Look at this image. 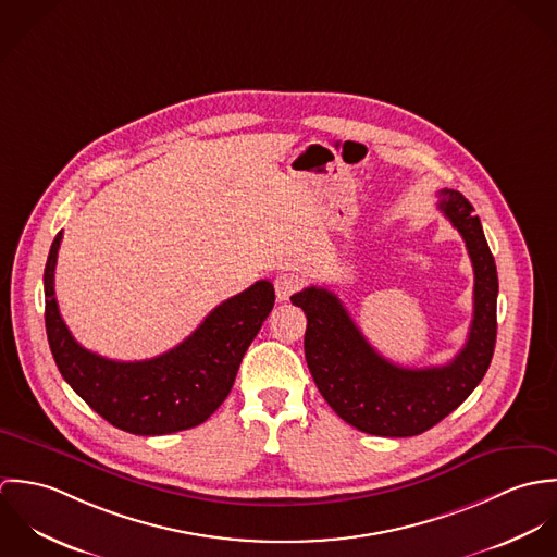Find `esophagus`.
Returning a JSON list of instances; mask_svg holds the SVG:
<instances>
[{
	"mask_svg": "<svg viewBox=\"0 0 557 557\" xmlns=\"http://www.w3.org/2000/svg\"><path fill=\"white\" fill-rule=\"evenodd\" d=\"M274 289L278 300H289V296L300 289V276L294 272H283L274 278Z\"/></svg>",
	"mask_w": 557,
	"mask_h": 557,
	"instance_id": "34e87169",
	"label": "esophagus"
}]
</instances>
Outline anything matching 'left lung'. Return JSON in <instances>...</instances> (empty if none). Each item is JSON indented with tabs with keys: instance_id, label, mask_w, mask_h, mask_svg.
Here are the masks:
<instances>
[{
	"instance_id": "obj_1",
	"label": "left lung",
	"mask_w": 557,
	"mask_h": 557,
	"mask_svg": "<svg viewBox=\"0 0 557 557\" xmlns=\"http://www.w3.org/2000/svg\"><path fill=\"white\" fill-rule=\"evenodd\" d=\"M437 208L466 239L474 265V319L466 347L444 367L405 369L380 356L343 302L307 287L292 302L307 315L305 356L321 397L351 426L382 437H411L455 411L482 382L497 334V270L472 203L453 188Z\"/></svg>"
}]
</instances>
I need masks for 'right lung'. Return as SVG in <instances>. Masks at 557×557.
I'll return each instance as SVG.
<instances>
[{
    "label": "right lung",
    "mask_w": 557,
    "mask_h": 557,
    "mask_svg": "<svg viewBox=\"0 0 557 557\" xmlns=\"http://www.w3.org/2000/svg\"><path fill=\"white\" fill-rule=\"evenodd\" d=\"M62 232L45 265V325L62 377L96 413L135 435H166L206 422L227 398L239 362L274 307L270 281L219 305L177 347L152 360L117 362L81 347L60 315L55 263Z\"/></svg>",
    "instance_id": "1"
}]
</instances>
